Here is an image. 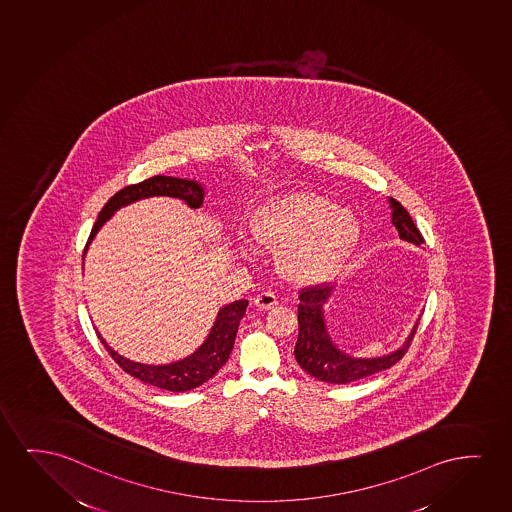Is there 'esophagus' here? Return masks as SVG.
<instances>
[{"label": "esophagus", "mask_w": 512, "mask_h": 512, "mask_svg": "<svg viewBox=\"0 0 512 512\" xmlns=\"http://www.w3.org/2000/svg\"><path fill=\"white\" fill-rule=\"evenodd\" d=\"M255 306L259 309H271L278 304V297L273 292H262L255 297Z\"/></svg>", "instance_id": "obj_1"}]
</instances>
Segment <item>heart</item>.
Instances as JSON below:
<instances>
[{"label":"heart","mask_w":512,"mask_h":512,"mask_svg":"<svg viewBox=\"0 0 512 512\" xmlns=\"http://www.w3.org/2000/svg\"><path fill=\"white\" fill-rule=\"evenodd\" d=\"M252 232L259 245L280 250V273L297 285L332 280L360 239L357 218L315 192H292L262 204Z\"/></svg>","instance_id":"b5f03b06"}]
</instances>
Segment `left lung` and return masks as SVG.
I'll use <instances>...</instances> for the list:
<instances>
[{
	"mask_svg": "<svg viewBox=\"0 0 512 512\" xmlns=\"http://www.w3.org/2000/svg\"><path fill=\"white\" fill-rule=\"evenodd\" d=\"M388 203L392 208V225L399 232L400 239L416 246L423 245L425 239L414 225L413 218L407 213L406 208L393 197L388 199ZM332 290V285H316L304 288L299 295V337L294 348L297 364L301 365L309 376L336 385H346L351 381L367 378L397 364L400 358L406 355L407 348L416 334L418 322L414 323L411 334L399 350L383 357H351L337 348L325 323L323 306L329 301Z\"/></svg>",
	"mask_w": 512,
	"mask_h": 512,
	"instance_id": "left-lung-1",
	"label": "left lung"
}]
</instances>
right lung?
<instances>
[{
  "label": "right lung",
  "instance_id": "obj_1",
  "mask_svg": "<svg viewBox=\"0 0 512 512\" xmlns=\"http://www.w3.org/2000/svg\"><path fill=\"white\" fill-rule=\"evenodd\" d=\"M154 196L176 197V199H182L183 203H187L190 208H201L204 189L203 185L196 180H183V178H175V176L162 175L152 176L145 182L124 187L115 196L110 197L108 203L103 206V210L99 211L98 220L92 227L91 236L87 239V245L84 248V257L94 236L112 218L115 211L124 208L127 204ZM246 306H248V301L239 299V301L231 302L220 309L217 320L213 323L210 334L204 339V343L194 353H190L189 357L176 360L171 364L152 365L134 362V360L119 355L112 346H108L99 332L98 337L106 351L112 355L113 360L127 374L140 379L143 383L157 386L161 390L189 392L213 378L222 369V365L227 362L234 341H236L239 322L245 316Z\"/></svg>",
  "mask_w": 512,
  "mask_h": 512
}]
</instances>
